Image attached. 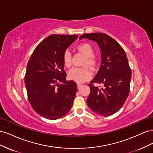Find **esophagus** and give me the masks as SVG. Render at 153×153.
I'll return each instance as SVG.
<instances>
[{
    "mask_svg": "<svg viewBox=\"0 0 153 153\" xmlns=\"http://www.w3.org/2000/svg\"><path fill=\"white\" fill-rule=\"evenodd\" d=\"M81 86H82V84H77V87H78V89H80V88L81 87Z\"/></svg>",
    "mask_w": 153,
    "mask_h": 153,
    "instance_id": "obj_1",
    "label": "esophagus"
}]
</instances>
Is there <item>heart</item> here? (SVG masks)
I'll return each mask as SVG.
<instances>
[{
    "label": "heart",
    "mask_w": 153,
    "mask_h": 153,
    "mask_svg": "<svg viewBox=\"0 0 153 153\" xmlns=\"http://www.w3.org/2000/svg\"><path fill=\"white\" fill-rule=\"evenodd\" d=\"M77 50H79L86 57L84 62V65H87L92 69L95 68L97 64V60L94 57V51L92 46L87 43H84L78 46ZM62 60L66 67H69L71 65V54L69 50H66L64 52ZM91 76L92 72L87 67L73 68L68 73L69 79L77 83L84 82L90 79Z\"/></svg>",
    "instance_id": "heart-1"
}]
</instances>
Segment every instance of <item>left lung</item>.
<instances>
[{
    "mask_svg": "<svg viewBox=\"0 0 153 153\" xmlns=\"http://www.w3.org/2000/svg\"><path fill=\"white\" fill-rule=\"evenodd\" d=\"M98 44L101 50V66L96 76L88 84L91 92L87 103L94 112L109 116L121 108L129 92L131 70L126 53L116 41L105 33L82 34ZM95 82L103 85L95 86Z\"/></svg>",
    "mask_w": 153,
    "mask_h": 153,
    "instance_id": "8db88e82",
    "label": "left lung"
}]
</instances>
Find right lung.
<instances>
[{
    "instance_id": "add662e5",
    "label": "right lung",
    "mask_w": 153,
    "mask_h": 153,
    "mask_svg": "<svg viewBox=\"0 0 153 153\" xmlns=\"http://www.w3.org/2000/svg\"><path fill=\"white\" fill-rule=\"evenodd\" d=\"M77 35H50L37 46L29 60L25 84L29 103L41 116L55 120L71 108L77 91L73 81H66L64 52Z\"/></svg>"
}]
</instances>
